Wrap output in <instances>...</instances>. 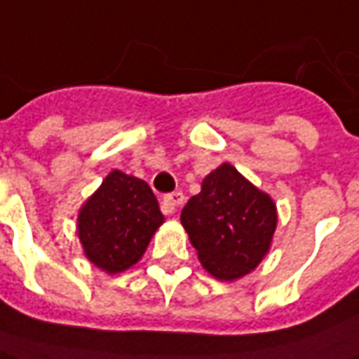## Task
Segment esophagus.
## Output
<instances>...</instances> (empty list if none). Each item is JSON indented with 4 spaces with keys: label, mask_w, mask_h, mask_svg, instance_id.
<instances>
[{
    "label": "esophagus",
    "mask_w": 359,
    "mask_h": 359,
    "mask_svg": "<svg viewBox=\"0 0 359 359\" xmlns=\"http://www.w3.org/2000/svg\"><path fill=\"white\" fill-rule=\"evenodd\" d=\"M182 202H184V194L182 192H171V194H167V196L163 198V204L167 205V210L169 212H175L177 208H180L182 205Z\"/></svg>",
    "instance_id": "1"
}]
</instances>
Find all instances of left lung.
Masks as SVG:
<instances>
[{
	"mask_svg": "<svg viewBox=\"0 0 359 359\" xmlns=\"http://www.w3.org/2000/svg\"><path fill=\"white\" fill-rule=\"evenodd\" d=\"M180 222L202 266L219 280L249 274L270 249L276 205L229 163L210 172Z\"/></svg>",
	"mask_w": 359,
	"mask_h": 359,
	"instance_id": "left-lung-1",
	"label": "left lung"
}]
</instances>
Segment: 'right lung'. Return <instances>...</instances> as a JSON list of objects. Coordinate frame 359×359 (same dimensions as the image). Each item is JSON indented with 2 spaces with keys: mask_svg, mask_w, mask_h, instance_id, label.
Masks as SVG:
<instances>
[{
  "mask_svg": "<svg viewBox=\"0 0 359 359\" xmlns=\"http://www.w3.org/2000/svg\"><path fill=\"white\" fill-rule=\"evenodd\" d=\"M161 223L163 214L149 184L112 171L81 208L77 231L93 264L116 274L142 258Z\"/></svg>",
  "mask_w": 359,
  "mask_h": 359,
  "instance_id": "1",
  "label": "right lung"
}]
</instances>
